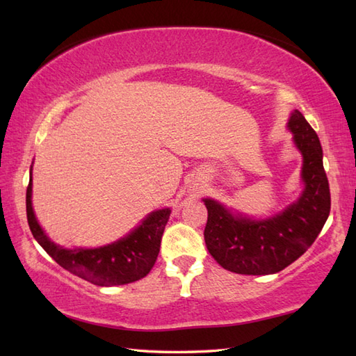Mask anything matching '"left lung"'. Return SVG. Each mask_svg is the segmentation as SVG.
Masks as SVG:
<instances>
[{
  "mask_svg": "<svg viewBox=\"0 0 356 356\" xmlns=\"http://www.w3.org/2000/svg\"><path fill=\"white\" fill-rule=\"evenodd\" d=\"M287 125L303 154L305 191L293 205L268 220H249L232 216L214 200H203L208 209L203 232L208 251L222 268L236 274L283 270L312 246L329 217L330 190L318 136L298 110Z\"/></svg>",
  "mask_w": 356,
  "mask_h": 356,
  "instance_id": "left-lung-1",
  "label": "left lung"
}]
</instances>
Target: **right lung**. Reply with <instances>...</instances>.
Returning a JSON list of instances; mask_svg holds the SVG:
<instances>
[{
    "instance_id": "add662e5",
    "label": "right lung",
    "mask_w": 356,
    "mask_h": 356,
    "mask_svg": "<svg viewBox=\"0 0 356 356\" xmlns=\"http://www.w3.org/2000/svg\"><path fill=\"white\" fill-rule=\"evenodd\" d=\"M27 222L44 251L59 266L96 286H119L138 282L153 269L171 211L151 213L138 229L116 243L96 249H64L53 243L36 222L32 208V172L26 193Z\"/></svg>"
}]
</instances>
